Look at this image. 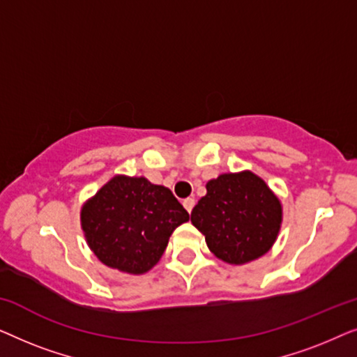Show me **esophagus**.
Masks as SVG:
<instances>
[{
	"label": "esophagus",
	"instance_id": "1",
	"mask_svg": "<svg viewBox=\"0 0 357 357\" xmlns=\"http://www.w3.org/2000/svg\"><path fill=\"white\" fill-rule=\"evenodd\" d=\"M183 206H185V209H187L188 213H192V209L195 206V198H185L183 199Z\"/></svg>",
	"mask_w": 357,
	"mask_h": 357
}]
</instances>
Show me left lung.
I'll return each mask as SVG.
<instances>
[{
    "label": "left lung",
    "instance_id": "left-lung-1",
    "mask_svg": "<svg viewBox=\"0 0 357 357\" xmlns=\"http://www.w3.org/2000/svg\"><path fill=\"white\" fill-rule=\"evenodd\" d=\"M282 221L281 202L250 170L222 174L206 183L192 224L219 260L243 265L270 250Z\"/></svg>",
    "mask_w": 357,
    "mask_h": 357
}]
</instances>
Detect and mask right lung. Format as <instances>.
<instances>
[{"instance_id": "obj_1", "label": "right lung", "mask_w": 357, "mask_h": 357, "mask_svg": "<svg viewBox=\"0 0 357 357\" xmlns=\"http://www.w3.org/2000/svg\"><path fill=\"white\" fill-rule=\"evenodd\" d=\"M188 213L169 188L144 177L116 175L81 209L87 245L110 268L143 275L160 260Z\"/></svg>"}]
</instances>
